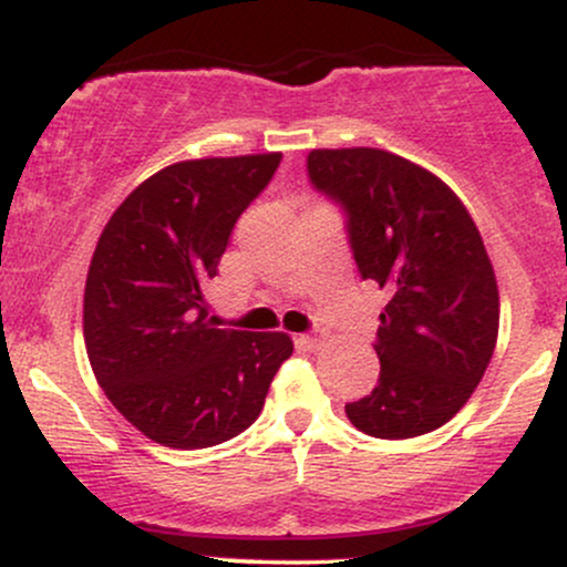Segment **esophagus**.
<instances>
[{"label":"esophagus","mask_w":567,"mask_h":567,"mask_svg":"<svg viewBox=\"0 0 567 567\" xmlns=\"http://www.w3.org/2000/svg\"><path fill=\"white\" fill-rule=\"evenodd\" d=\"M301 341H303L309 349H315L317 343H320V333H306V336H301Z\"/></svg>","instance_id":"34e87169"}]
</instances>
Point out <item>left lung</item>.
<instances>
[{"label": "left lung", "instance_id": "obj_1", "mask_svg": "<svg viewBox=\"0 0 567 567\" xmlns=\"http://www.w3.org/2000/svg\"><path fill=\"white\" fill-rule=\"evenodd\" d=\"M315 192L341 207L357 271L383 290L379 383L347 402L360 432H434L470 400L498 338V288L483 237L437 175L381 148H315Z\"/></svg>", "mask_w": 567, "mask_h": 567}]
</instances>
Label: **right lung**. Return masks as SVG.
I'll list each match as a JSON object with an SVG mask.
<instances>
[{"instance_id":"add662e5","label":"right lung","mask_w":567,"mask_h":567,"mask_svg":"<svg viewBox=\"0 0 567 567\" xmlns=\"http://www.w3.org/2000/svg\"><path fill=\"white\" fill-rule=\"evenodd\" d=\"M282 154L165 167L114 210L84 285V347L112 405L148 440L220 445L261 413L285 333L218 328L205 292L231 229Z\"/></svg>"}]
</instances>
